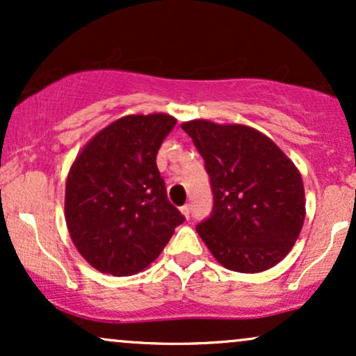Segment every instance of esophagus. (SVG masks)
Wrapping results in <instances>:
<instances>
[{"label": "esophagus", "instance_id": "1", "mask_svg": "<svg viewBox=\"0 0 356 356\" xmlns=\"http://www.w3.org/2000/svg\"><path fill=\"white\" fill-rule=\"evenodd\" d=\"M181 212L184 214V218L189 219V218H191V206H189V204H186V206H182V207H181Z\"/></svg>", "mask_w": 356, "mask_h": 356}]
</instances>
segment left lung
Returning a JSON list of instances; mask_svg holds the SVG:
<instances>
[{
    "label": "left lung",
    "mask_w": 356,
    "mask_h": 356,
    "mask_svg": "<svg viewBox=\"0 0 356 356\" xmlns=\"http://www.w3.org/2000/svg\"><path fill=\"white\" fill-rule=\"evenodd\" d=\"M202 155L214 206L195 231L224 268L261 273L291 251L305 222L300 170L271 138L251 127L184 122Z\"/></svg>",
    "instance_id": "left-lung-1"
}]
</instances>
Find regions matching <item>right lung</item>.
Masks as SVG:
<instances>
[{"label":"right lung","mask_w":356,"mask_h":356,"mask_svg":"<svg viewBox=\"0 0 356 356\" xmlns=\"http://www.w3.org/2000/svg\"><path fill=\"white\" fill-rule=\"evenodd\" d=\"M165 113L127 115L100 130L75 159L65 189V219L93 268L130 276L157 259L184 216L167 199L157 169L174 129Z\"/></svg>","instance_id":"1"}]
</instances>
